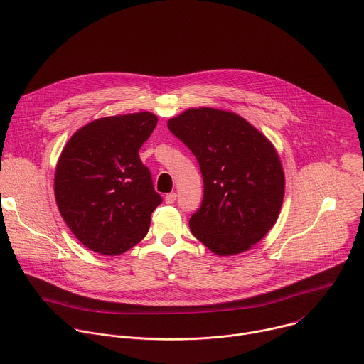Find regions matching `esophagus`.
Wrapping results in <instances>:
<instances>
[{
	"label": "esophagus",
	"mask_w": 364,
	"mask_h": 364,
	"mask_svg": "<svg viewBox=\"0 0 364 364\" xmlns=\"http://www.w3.org/2000/svg\"><path fill=\"white\" fill-rule=\"evenodd\" d=\"M176 200H177V194H176V193H168V194L166 196V203H167V204H173Z\"/></svg>",
	"instance_id": "obj_1"
}]
</instances>
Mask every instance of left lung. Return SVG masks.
<instances>
[{
	"label": "left lung",
	"instance_id": "left-lung-1",
	"mask_svg": "<svg viewBox=\"0 0 364 364\" xmlns=\"http://www.w3.org/2000/svg\"><path fill=\"white\" fill-rule=\"evenodd\" d=\"M194 154L204 191L191 233L220 256L261 240L278 219L284 170L272 144L247 121L213 108L188 109L167 124Z\"/></svg>",
	"mask_w": 364,
	"mask_h": 364
}]
</instances>
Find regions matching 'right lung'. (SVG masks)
<instances>
[{
  "label": "right lung",
  "mask_w": 364,
  "mask_h": 364,
  "mask_svg": "<svg viewBox=\"0 0 364 364\" xmlns=\"http://www.w3.org/2000/svg\"><path fill=\"white\" fill-rule=\"evenodd\" d=\"M149 112L96 119L66 144L55 176L60 215L90 250L121 255L141 242L163 197L138 151L157 127Z\"/></svg>",
  "instance_id": "right-lung-1"
}]
</instances>
